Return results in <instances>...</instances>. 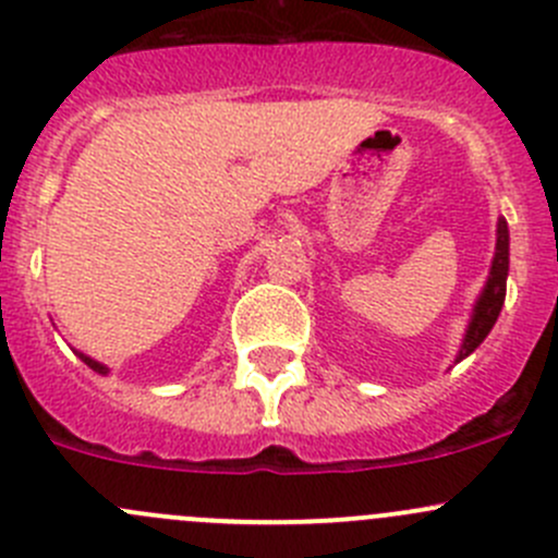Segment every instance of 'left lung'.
<instances>
[{
    "label": "left lung",
    "instance_id": "obj_1",
    "mask_svg": "<svg viewBox=\"0 0 558 558\" xmlns=\"http://www.w3.org/2000/svg\"><path fill=\"white\" fill-rule=\"evenodd\" d=\"M508 269H510V232H508V221L499 218L497 221V247H494V258H492V269H488L486 286H483L481 296L472 305V315L470 324H466L464 337H461L459 353H456V362L459 364L461 359L470 356L477 345L488 337V331L494 329L497 324L499 311L505 305V291H508Z\"/></svg>",
    "mask_w": 558,
    "mask_h": 558
}]
</instances>
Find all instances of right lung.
I'll use <instances>...</instances> for the list:
<instances>
[{"label":"right lung","mask_w":558,"mask_h":558,"mask_svg":"<svg viewBox=\"0 0 558 558\" xmlns=\"http://www.w3.org/2000/svg\"><path fill=\"white\" fill-rule=\"evenodd\" d=\"M75 353H77V356H81V359H83V362H86V364H88V367H92V369H94V373H99V375H107V373H110V369H107L102 362H97V359L86 356V353H81V351H75Z\"/></svg>","instance_id":"obj_1"}]
</instances>
